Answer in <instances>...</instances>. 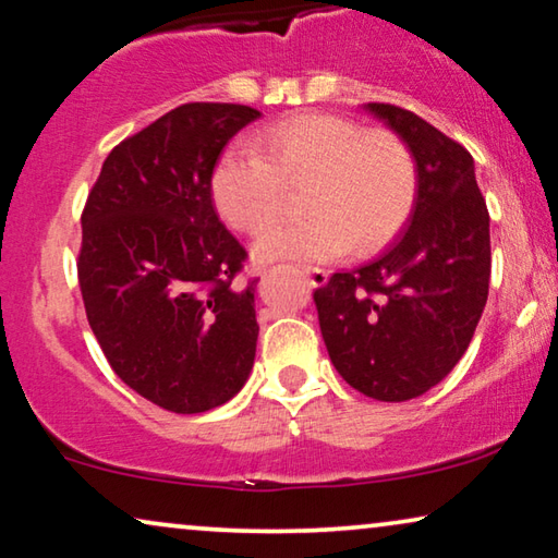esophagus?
<instances>
[{"label":"esophagus","mask_w":558,"mask_h":558,"mask_svg":"<svg viewBox=\"0 0 558 558\" xmlns=\"http://www.w3.org/2000/svg\"><path fill=\"white\" fill-rule=\"evenodd\" d=\"M304 277L312 287H325L329 281V271L327 269H314V266H304Z\"/></svg>","instance_id":"obj_1"}]
</instances>
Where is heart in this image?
<instances>
[{
    "label": "heart",
    "mask_w": 558,
    "mask_h": 558,
    "mask_svg": "<svg viewBox=\"0 0 558 558\" xmlns=\"http://www.w3.org/2000/svg\"><path fill=\"white\" fill-rule=\"evenodd\" d=\"M296 189L304 219L264 233L259 262L312 264L339 259L352 244L357 254L387 246L413 214L417 166L395 133L302 112L266 128L254 148L226 150L211 175L216 211L241 233L269 229Z\"/></svg>",
    "instance_id": "b5f03b06"
}]
</instances>
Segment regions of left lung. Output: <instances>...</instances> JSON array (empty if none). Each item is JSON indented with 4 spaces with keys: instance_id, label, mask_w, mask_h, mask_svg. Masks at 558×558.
<instances>
[{
    "instance_id": "left-lung-1",
    "label": "left lung",
    "mask_w": 558,
    "mask_h": 558,
    "mask_svg": "<svg viewBox=\"0 0 558 558\" xmlns=\"http://www.w3.org/2000/svg\"><path fill=\"white\" fill-rule=\"evenodd\" d=\"M365 110L413 153L417 198L408 229L375 262L332 274L314 304L337 373L367 398L405 402L471 344L488 299L490 219L463 145L398 105Z\"/></svg>"
}]
</instances>
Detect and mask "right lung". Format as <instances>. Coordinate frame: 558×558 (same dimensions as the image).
<instances>
[{
	"label": "right lung",
	"instance_id": "1",
	"mask_svg": "<svg viewBox=\"0 0 558 558\" xmlns=\"http://www.w3.org/2000/svg\"><path fill=\"white\" fill-rule=\"evenodd\" d=\"M262 112L185 102L110 150L83 211L77 256L87 322L128 387L171 413L229 402L254 367L256 279L219 221L211 175Z\"/></svg>",
	"mask_w": 558,
	"mask_h": 558
}]
</instances>
